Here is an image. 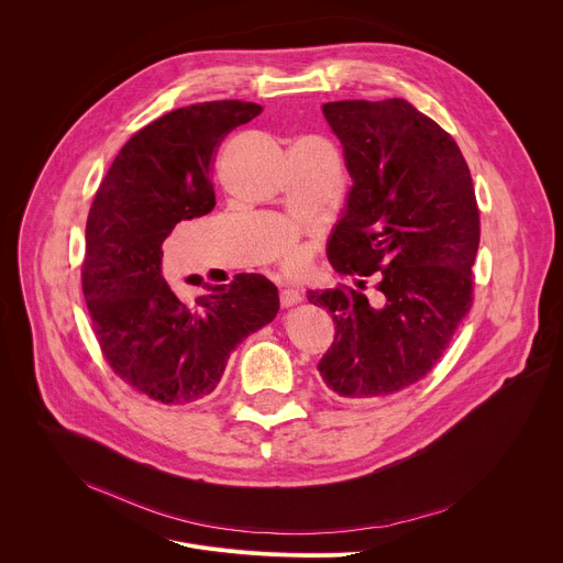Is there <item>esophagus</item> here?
Returning a JSON list of instances; mask_svg holds the SVG:
<instances>
[{
	"label": "esophagus",
	"mask_w": 563,
	"mask_h": 563,
	"mask_svg": "<svg viewBox=\"0 0 563 563\" xmlns=\"http://www.w3.org/2000/svg\"><path fill=\"white\" fill-rule=\"evenodd\" d=\"M298 302H300V294L296 289H280V305L285 310L294 308Z\"/></svg>",
	"instance_id": "esophagus-1"
}]
</instances>
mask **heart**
I'll use <instances>...</instances> for the list:
<instances>
[{"instance_id": "obj_1", "label": "heart", "mask_w": 563, "mask_h": 563, "mask_svg": "<svg viewBox=\"0 0 563 563\" xmlns=\"http://www.w3.org/2000/svg\"><path fill=\"white\" fill-rule=\"evenodd\" d=\"M280 267H283L287 274L300 272V269H302V255H300V251H294V249L283 251V255H280Z\"/></svg>"}]
</instances>
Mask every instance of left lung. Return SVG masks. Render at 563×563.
Listing matches in <instances>:
<instances>
[{"instance_id":"left-lung-1","label":"left lung","mask_w":563,"mask_h":563,"mask_svg":"<svg viewBox=\"0 0 563 563\" xmlns=\"http://www.w3.org/2000/svg\"><path fill=\"white\" fill-rule=\"evenodd\" d=\"M323 114L354 181L328 261L360 288L375 275L383 298L310 291L336 325L319 373L332 397L379 399L427 377L472 310L478 203L453 136L408 100H334Z\"/></svg>"}]
</instances>
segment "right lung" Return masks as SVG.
Instances as JSON below:
<instances>
[{
	"label": "right lung",
	"mask_w": 563,
	"mask_h": 563,
	"mask_svg": "<svg viewBox=\"0 0 563 563\" xmlns=\"http://www.w3.org/2000/svg\"><path fill=\"white\" fill-rule=\"evenodd\" d=\"M261 112L244 100L173 110L128 139L93 195L80 274L91 330L114 375L155 401L209 399L235 345L280 310L276 285L261 274H238L195 300L162 276L164 240L216 207L220 143Z\"/></svg>",
	"instance_id": "1"
}]
</instances>
